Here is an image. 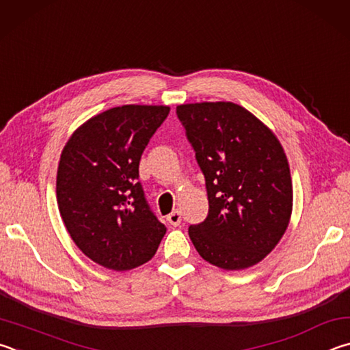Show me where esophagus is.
Listing matches in <instances>:
<instances>
[{"instance_id": "esophagus-1", "label": "esophagus", "mask_w": 350, "mask_h": 350, "mask_svg": "<svg viewBox=\"0 0 350 350\" xmlns=\"http://www.w3.org/2000/svg\"><path fill=\"white\" fill-rule=\"evenodd\" d=\"M167 221H169L172 226H180V224H181V213H180V211L170 212L169 215H167Z\"/></svg>"}]
</instances>
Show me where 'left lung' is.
Segmentation results:
<instances>
[{
	"mask_svg": "<svg viewBox=\"0 0 350 350\" xmlns=\"http://www.w3.org/2000/svg\"><path fill=\"white\" fill-rule=\"evenodd\" d=\"M176 113L206 178L209 215L189 228L201 258L243 271L272 252L289 226L293 189L283 146L240 104H181Z\"/></svg>",
	"mask_w": 350,
	"mask_h": 350,
	"instance_id": "obj_1",
	"label": "left lung"
}]
</instances>
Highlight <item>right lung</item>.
Instances as JSON below:
<instances>
[{
  "label": "right lung",
  "instance_id": "add662e5",
  "mask_svg": "<svg viewBox=\"0 0 350 350\" xmlns=\"http://www.w3.org/2000/svg\"><path fill=\"white\" fill-rule=\"evenodd\" d=\"M169 106L124 104L92 116L67 139L57 172V203L73 243L112 271L138 267L165 234L138 178L147 143Z\"/></svg>",
  "mask_w": 350,
  "mask_h": 350
}]
</instances>
